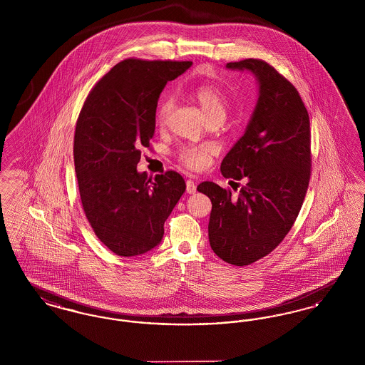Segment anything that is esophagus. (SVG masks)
Returning <instances> with one entry per match:
<instances>
[{
	"instance_id": "1",
	"label": "esophagus",
	"mask_w": 365,
	"mask_h": 365,
	"mask_svg": "<svg viewBox=\"0 0 365 365\" xmlns=\"http://www.w3.org/2000/svg\"><path fill=\"white\" fill-rule=\"evenodd\" d=\"M195 190H197V186H195V183H194L191 179H189V180L186 182V191H187L189 194H194Z\"/></svg>"
}]
</instances>
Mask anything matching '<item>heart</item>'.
<instances>
[{"instance_id":"obj_1","label":"heart","mask_w":365,"mask_h":365,"mask_svg":"<svg viewBox=\"0 0 365 365\" xmlns=\"http://www.w3.org/2000/svg\"><path fill=\"white\" fill-rule=\"evenodd\" d=\"M190 96L200 104L204 110L209 122L226 119L228 110V100L226 93L219 86L215 85H195L190 88ZM173 100L170 97L163 98L157 110V124L160 127L165 125L167 119L173 109ZM210 150L208 148L186 145L178 149L176 157L178 160L190 170H201L208 164Z\"/></svg>"}]
</instances>
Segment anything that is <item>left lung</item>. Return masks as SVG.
Instances as JSON below:
<instances>
[{"instance_id":"8db88e82","label":"left lung","mask_w":365,"mask_h":365,"mask_svg":"<svg viewBox=\"0 0 365 365\" xmlns=\"http://www.w3.org/2000/svg\"><path fill=\"white\" fill-rule=\"evenodd\" d=\"M227 68L252 71L260 85L252 120L220 165L225 178L245 185L237 197L213 182L197 190L212 202V250L243 267L269 255L294 225L311 179V125L297 88L272 66L245 58Z\"/></svg>"}]
</instances>
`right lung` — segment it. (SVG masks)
<instances>
[{
	"label": "right lung",
	"mask_w": 365,
	"mask_h": 365,
	"mask_svg": "<svg viewBox=\"0 0 365 365\" xmlns=\"http://www.w3.org/2000/svg\"><path fill=\"white\" fill-rule=\"evenodd\" d=\"M191 61L125 58L94 85L76 120L73 163L82 207L97 238L118 256L161 242L164 223L186 190L182 175L139 174L140 148L156 130L160 93Z\"/></svg>",
	"instance_id": "obj_1"
}]
</instances>
